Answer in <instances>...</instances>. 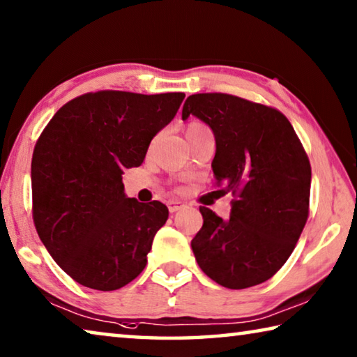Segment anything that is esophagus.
Returning <instances> with one entry per match:
<instances>
[{"instance_id": "obj_1", "label": "esophagus", "mask_w": 357, "mask_h": 357, "mask_svg": "<svg viewBox=\"0 0 357 357\" xmlns=\"http://www.w3.org/2000/svg\"><path fill=\"white\" fill-rule=\"evenodd\" d=\"M167 204H168V211H170V213H176V211H179V209H183V208H184V203H181V202H174V200L168 202Z\"/></svg>"}]
</instances>
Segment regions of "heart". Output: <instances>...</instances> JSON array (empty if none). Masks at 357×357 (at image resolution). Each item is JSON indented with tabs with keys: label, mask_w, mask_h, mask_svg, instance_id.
I'll return each mask as SVG.
<instances>
[{
	"label": "heart",
	"mask_w": 357,
	"mask_h": 357,
	"mask_svg": "<svg viewBox=\"0 0 357 357\" xmlns=\"http://www.w3.org/2000/svg\"><path fill=\"white\" fill-rule=\"evenodd\" d=\"M206 130H209L206 126L202 124V123H197V121H192V123L187 126V137L202 134V132H206Z\"/></svg>",
	"instance_id": "obj_1"
}]
</instances>
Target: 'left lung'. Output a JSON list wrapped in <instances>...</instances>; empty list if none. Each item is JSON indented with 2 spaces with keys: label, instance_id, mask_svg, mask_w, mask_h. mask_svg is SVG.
Segmentation results:
<instances>
[{
  "label": "left lung",
  "instance_id": "1",
  "mask_svg": "<svg viewBox=\"0 0 357 357\" xmlns=\"http://www.w3.org/2000/svg\"><path fill=\"white\" fill-rule=\"evenodd\" d=\"M193 114L215 137L213 172L222 193L231 192L223 220L202 206L203 227L192 239L198 266L229 289L259 285L294 250L309 217L312 168L287 116L273 107L222 93L192 94Z\"/></svg>",
  "mask_w": 357,
  "mask_h": 357
}]
</instances>
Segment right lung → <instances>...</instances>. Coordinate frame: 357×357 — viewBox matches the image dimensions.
<instances>
[{
    "label": "right lung",
    "mask_w": 357,
    "mask_h": 357,
    "mask_svg": "<svg viewBox=\"0 0 357 357\" xmlns=\"http://www.w3.org/2000/svg\"><path fill=\"white\" fill-rule=\"evenodd\" d=\"M184 93H88L55 113L34 146L33 220L45 249L83 287L113 291L140 275L168 219L160 202L124 193L151 140L174 118Z\"/></svg>",
    "instance_id": "add662e5"
}]
</instances>
